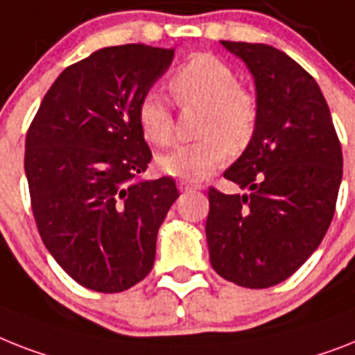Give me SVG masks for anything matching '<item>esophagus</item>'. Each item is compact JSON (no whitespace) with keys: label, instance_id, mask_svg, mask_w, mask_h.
I'll return each mask as SVG.
<instances>
[{"label":"esophagus","instance_id":"esophagus-1","mask_svg":"<svg viewBox=\"0 0 355 355\" xmlns=\"http://www.w3.org/2000/svg\"><path fill=\"white\" fill-rule=\"evenodd\" d=\"M178 187H180L182 191H197V189H204V184L193 182V180H180V182H178Z\"/></svg>","mask_w":355,"mask_h":355}]
</instances>
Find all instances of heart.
<instances>
[{
    "label": "heart",
    "instance_id": "b5f03b06",
    "mask_svg": "<svg viewBox=\"0 0 355 355\" xmlns=\"http://www.w3.org/2000/svg\"><path fill=\"white\" fill-rule=\"evenodd\" d=\"M169 93L180 109L200 107L197 137L158 157L166 175L198 180L220 168L227 151L241 153L252 144L261 120L259 98L252 87L237 82L227 63L209 54L187 60L169 78ZM138 128L151 146L166 148L175 137V118L168 102L157 91L144 94L137 109Z\"/></svg>",
    "mask_w": 355,
    "mask_h": 355
}]
</instances>
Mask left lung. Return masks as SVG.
<instances>
[{
    "instance_id": "8db88e82",
    "label": "left lung",
    "mask_w": 355,
    "mask_h": 355,
    "mask_svg": "<svg viewBox=\"0 0 355 355\" xmlns=\"http://www.w3.org/2000/svg\"><path fill=\"white\" fill-rule=\"evenodd\" d=\"M223 45L252 71L261 120L252 144L224 171L246 195L207 191L209 261L226 281L270 288L297 272L332 223L341 142L318 82L295 60L262 43Z\"/></svg>"
}]
</instances>
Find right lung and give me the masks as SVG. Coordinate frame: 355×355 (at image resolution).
<instances>
[{
    "mask_svg": "<svg viewBox=\"0 0 355 355\" xmlns=\"http://www.w3.org/2000/svg\"><path fill=\"white\" fill-rule=\"evenodd\" d=\"M175 49L128 43L69 65L43 96L25 138L37 232L82 286L123 292L151 272L157 233L178 198L171 177L138 182L151 149L137 109Z\"/></svg>",
    "mask_w": 355,
    "mask_h": 355,
    "instance_id": "right-lung-1",
    "label": "right lung"
}]
</instances>
